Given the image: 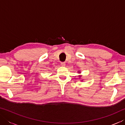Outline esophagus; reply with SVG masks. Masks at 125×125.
Wrapping results in <instances>:
<instances>
[{"label":"esophagus","mask_w":125,"mask_h":125,"mask_svg":"<svg viewBox=\"0 0 125 125\" xmlns=\"http://www.w3.org/2000/svg\"><path fill=\"white\" fill-rule=\"evenodd\" d=\"M61 65H62V66H63V67H64L65 65V63L64 62H61Z\"/></svg>","instance_id":"1"}]
</instances>
